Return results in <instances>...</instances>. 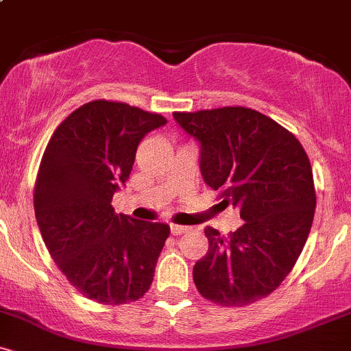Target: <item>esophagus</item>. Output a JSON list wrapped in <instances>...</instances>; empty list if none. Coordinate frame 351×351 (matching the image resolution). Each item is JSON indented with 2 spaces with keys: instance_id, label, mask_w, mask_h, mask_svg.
Returning a JSON list of instances; mask_svg holds the SVG:
<instances>
[{
  "instance_id": "esophagus-1",
  "label": "esophagus",
  "mask_w": 351,
  "mask_h": 351,
  "mask_svg": "<svg viewBox=\"0 0 351 351\" xmlns=\"http://www.w3.org/2000/svg\"><path fill=\"white\" fill-rule=\"evenodd\" d=\"M170 229H171V234H173V236L184 234V232H188V231H189V228H188V226H180V224H171Z\"/></svg>"
}]
</instances>
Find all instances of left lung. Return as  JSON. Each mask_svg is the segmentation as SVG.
<instances>
[{
    "mask_svg": "<svg viewBox=\"0 0 351 351\" xmlns=\"http://www.w3.org/2000/svg\"><path fill=\"white\" fill-rule=\"evenodd\" d=\"M199 143L204 183L239 208L244 224L224 237L208 226L209 249L193 267L196 289L223 307H243L276 291L299 259L315 213L308 156L267 115L245 107L175 112Z\"/></svg>",
    "mask_w": 351,
    "mask_h": 351,
    "instance_id": "obj_1",
    "label": "left lung"
}]
</instances>
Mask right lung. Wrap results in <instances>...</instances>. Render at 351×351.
<instances>
[{
    "instance_id": "right-lung-1",
    "label": "right lung",
    "mask_w": 351,
    "mask_h": 351,
    "mask_svg": "<svg viewBox=\"0 0 351 351\" xmlns=\"http://www.w3.org/2000/svg\"><path fill=\"white\" fill-rule=\"evenodd\" d=\"M167 119L110 100L84 104L52 134L34 186V213L59 271L87 299L138 300L150 289L170 226L115 215L138 143Z\"/></svg>"
}]
</instances>
